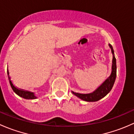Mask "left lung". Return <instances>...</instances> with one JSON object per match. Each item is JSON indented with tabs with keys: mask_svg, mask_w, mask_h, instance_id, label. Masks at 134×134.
I'll list each match as a JSON object with an SVG mask.
<instances>
[{
	"mask_svg": "<svg viewBox=\"0 0 134 134\" xmlns=\"http://www.w3.org/2000/svg\"><path fill=\"white\" fill-rule=\"evenodd\" d=\"M109 47L111 48L112 55H113L111 72L110 76L93 93H89V94H82V93L72 91V94L76 96L78 98H80L81 100H83L86 102H97V101L99 100L101 98H104L105 96L107 95L111 90L113 84L115 83V81L117 65H116V59L115 58L113 47L110 44H109Z\"/></svg>",
	"mask_w": 134,
	"mask_h": 134,
	"instance_id": "obj_1",
	"label": "left lung"
}]
</instances>
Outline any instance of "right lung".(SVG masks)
<instances>
[{"mask_svg": "<svg viewBox=\"0 0 134 134\" xmlns=\"http://www.w3.org/2000/svg\"><path fill=\"white\" fill-rule=\"evenodd\" d=\"M7 73H8V79H9V83H10L11 87H12L13 91H14L17 95L22 97V98H25V99H36V98H37V97L36 96V94H35L34 93L30 92V91H24V90H20V89L17 88L15 86H14V85L13 84L12 82L11 81L10 76H9L8 70L7 71Z\"/></svg>", "mask_w": 134, "mask_h": 134, "instance_id": "1", "label": "right lung"}]
</instances>
